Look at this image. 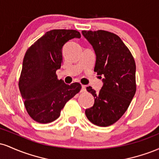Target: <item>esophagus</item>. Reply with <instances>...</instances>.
Here are the masks:
<instances>
[{
  "label": "esophagus",
  "instance_id": "1",
  "mask_svg": "<svg viewBox=\"0 0 159 159\" xmlns=\"http://www.w3.org/2000/svg\"><path fill=\"white\" fill-rule=\"evenodd\" d=\"M86 91V87L84 85H82L81 86V93H84V92H85Z\"/></svg>",
  "mask_w": 159,
  "mask_h": 159
}]
</instances>
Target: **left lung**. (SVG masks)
<instances>
[{
  "label": "left lung",
  "instance_id": "obj_1",
  "mask_svg": "<svg viewBox=\"0 0 159 159\" xmlns=\"http://www.w3.org/2000/svg\"><path fill=\"white\" fill-rule=\"evenodd\" d=\"M82 34L96 53L94 72L104 76L98 93L87 87L95 102L93 106L86 109L85 114L94 125L109 126L125 114L135 94V62L126 45L115 34L98 30H82Z\"/></svg>",
  "mask_w": 159,
  "mask_h": 159
}]
</instances>
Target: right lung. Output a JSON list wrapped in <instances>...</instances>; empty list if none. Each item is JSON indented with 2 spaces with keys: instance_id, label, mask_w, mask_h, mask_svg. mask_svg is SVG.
Masks as SVG:
<instances>
[{
  "instance_id": "obj_1",
  "label": "right lung",
  "mask_w": 159,
  "mask_h": 159,
  "mask_svg": "<svg viewBox=\"0 0 159 159\" xmlns=\"http://www.w3.org/2000/svg\"><path fill=\"white\" fill-rule=\"evenodd\" d=\"M80 37L75 30H52L25 53L19 90L27 113L37 123H48L57 119L66 103L81 90L79 83L66 84L56 75L63 63V45Z\"/></svg>"
}]
</instances>
